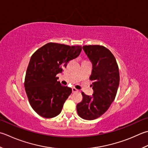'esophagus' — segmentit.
I'll list each match as a JSON object with an SVG mask.
<instances>
[{"mask_svg": "<svg viewBox=\"0 0 148 148\" xmlns=\"http://www.w3.org/2000/svg\"><path fill=\"white\" fill-rule=\"evenodd\" d=\"M72 92H73V93H74V92H79V90H78L77 89L75 88H72Z\"/></svg>", "mask_w": 148, "mask_h": 148, "instance_id": "34e87169", "label": "esophagus"}]
</instances>
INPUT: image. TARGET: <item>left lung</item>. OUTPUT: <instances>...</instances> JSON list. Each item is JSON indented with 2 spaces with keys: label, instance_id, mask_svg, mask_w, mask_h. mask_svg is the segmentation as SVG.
<instances>
[{
  "label": "left lung",
  "instance_id": "obj_1",
  "mask_svg": "<svg viewBox=\"0 0 148 148\" xmlns=\"http://www.w3.org/2000/svg\"><path fill=\"white\" fill-rule=\"evenodd\" d=\"M83 49L92 64L90 79L94 94L83 93V99L78 103L77 112L85 120H94L101 116L110 106L116 96L119 85V72L115 57L103 46L85 45Z\"/></svg>",
  "mask_w": 148,
  "mask_h": 148
}]
</instances>
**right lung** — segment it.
<instances>
[{"mask_svg": "<svg viewBox=\"0 0 148 148\" xmlns=\"http://www.w3.org/2000/svg\"><path fill=\"white\" fill-rule=\"evenodd\" d=\"M82 47L48 43L38 49L30 59L24 86L32 108L40 116L59 115L72 88L62 85L56 75L70 60L79 56Z\"/></svg>", "mask_w": 148, "mask_h": 148, "instance_id": "1", "label": "right lung"}]
</instances>
